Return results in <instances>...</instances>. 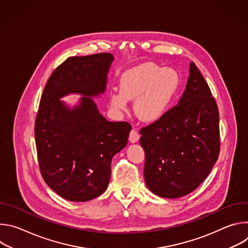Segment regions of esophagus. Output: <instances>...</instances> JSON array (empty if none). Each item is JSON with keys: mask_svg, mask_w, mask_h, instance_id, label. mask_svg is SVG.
Returning a JSON list of instances; mask_svg holds the SVG:
<instances>
[{"mask_svg": "<svg viewBox=\"0 0 248 248\" xmlns=\"http://www.w3.org/2000/svg\"><path fill=\"white\" fill-rule=\"evenodd\" d=\"M139 138H140V134L137 132V130L136 129H132L131 131H130V133H129V141L131 143H135V142H137V141L139 140Z\"/></svg>", "mask_w": 248, "mask_h": 248, "instance_id": "esophagus-1", "label": "esophagus"}]
</instances>
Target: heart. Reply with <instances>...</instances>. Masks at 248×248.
<instances>
[{"mask_svg": "<svg viewBox=\"0 0 248 248\" xmlns=\"http://www.w3.org/2000/svg\"><path fill=\"white\" fill-rule=\"evenodd\" d=\"M179 86L180 77L174 69L144 62L122 74L120 91L109 94L110 106L118 112L126 111L128 100L135 99V115L141 121L154 123L169 111Z\"/></svg>", "mask_w": 248, "mask_h": 248, "instance_id": "b5f03b06", "label": "heart"}]
</instances>
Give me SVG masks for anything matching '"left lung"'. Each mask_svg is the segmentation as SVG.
<instances>
[{
  "label": "left lung",
  "instance_id": "left-lung-1",
  "mask_svg": "<svg viewBox=\"0 0 248 248\" xmlns=\"http://www.w3.org/2000/svg\"><path fill=\"white\" fill-rule=\"evenodd\" d=\"M145 152L144 180L154 194L179 198L207 178L220 152L219 111L193 62L179 104L140 129Z\"/></svg>",
  "mask_w": 248,
  "mask_h": 248
}]
</instances>
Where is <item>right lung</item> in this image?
Masks as SVG:
<instances>
[{
	"mask_svg": "<svg viewBox=\"0 0 248 248\" xmlns=\"http://www.w3.org/2000/svg\"><path fill=\"white\" fill-rule=\"evenodd\" d=\"M114 57L101 53L70 57L52 74L35 122L39 168L45 183L62 198L85 202L108 187L113 157L127 144L131 125L109 122L91 97L103 94ZM79 93L70 108L60 99Z\"/></svg>",
	"mask_w": 248,
	"mask_h": 248,
	"instance_id": "add662e5",
	"label": "right lung"
}]
</instances>
